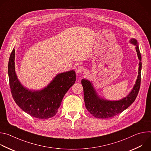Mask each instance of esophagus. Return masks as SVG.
I'll return each mask as SVG.
<instances>
[{"label": "esophagus", "instance_id": "esophagus-1", "mask_svg": "<svg viewBox=\"0 0 151 151\" xmlns=\"http://www.w3.org/2000/svg\"><path fill=\"white\" fill-rule=\"evenodd\" d=\"M85 70L84 68L82 66H78L76 67V72L78 73H82L83 71Z\"/></svg>", "mask_w": 151, "mask_h": 151}]
</instances>
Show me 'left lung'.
<instances>
[{
  "instance_id": "left-lung-1",
  "label": "left lung",
  "mask_w": 151,
  "mask_h": 151,
  "mask_svg": "<svg viewBox=\"0 0 151 151\" xmlns=\"http://www.w3.org/2000/svg\"><path fill=\"white\" fill-rule=\"evenodd\" d=\"M130 42L136 46V50L140 60L139 75L133 89L126 97L118 101H108L100 99L94 90L93 84L87 79L81 81L83 88V98L86 109L94 117L98 118H109L115 116L127 109L136 100L139 93L141 82L142 57L137 41L132 39Z\"/></svg>"
}]
</instances>
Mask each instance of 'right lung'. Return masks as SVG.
Instances as JSON below:
<instances>
[{
	"label": "right lung",
	"instance_id": "1",
	"mask_svg": "<svg viewBox=\"0 0 151 151\" xmlns=\"http://www.w3.org/2000/svg\"><path fill=\"white\" fill-rule=\"evenodd\" d=\"M15 50L8 63V76L12 97L16 104L30 116L39 119H48L58 112L63 97L75 83V71L57 75L51 82L40 91H32L24 88L19 82L15 71Z\"/></svg>",
	"mask_w": 151,
	"mask_h": 151
}]
</instances>
